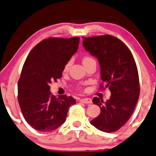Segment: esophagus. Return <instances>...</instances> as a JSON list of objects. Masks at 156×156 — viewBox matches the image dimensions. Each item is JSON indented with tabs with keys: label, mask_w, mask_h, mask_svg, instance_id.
<instances>
[{
	"label": "esophagus",
	"mask_w": 156,
	"mask_h": 156,
	"mask_svg": "<svg viewBox=\"0 0 156 156\" xmlns=\"http://www.w3.org/2000/svg\"><path fill=\"white\" fill-rule=\"evenodd\" d=\"M80 102L83 103H92V99L90 98H84L80 100Z\"/></svg>",
	"instance_id": "1"
}]
</instances>
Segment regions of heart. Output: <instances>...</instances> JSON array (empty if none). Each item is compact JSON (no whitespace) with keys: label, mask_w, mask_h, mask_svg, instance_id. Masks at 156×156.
Wrapping results in <instances>:
<instances>
[{"label":"heart","mask_w":156,"mask_h":156,"mask_svg":"<svg viewBox=\"0 0 156 156\" xmlns=\"http://www.w3.org/2000/svg\"><path fill=\"white\" fill-rule=\"evenodd\" d=\"M90 59H92L91 58H90V57H84V58H83V59H82V63H85V62H87L88 61H90ZM69 65H70V62H68L66 64V66H65V67H64V71H66L67 69H69Z\"/></svg>","instance_id":"heart-1"}]
</instances>
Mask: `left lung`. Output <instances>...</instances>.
I'll list each match as a JSON object with an SVG mask.
<instances>
[{
  "instance_id": "8db88e82",
  "label": "left lung",
  "mask_w": 156,
  "mask_h": 156,
  "mask_svg": "<svg viewBox=\"0 0 156 156\" xmlns=\"http://www.w3.org/2000/svg\"><path fill=\"white\" fill-rule=\"evenodd\" d=\"M82 43L86 51L98 58L102 81L111 93L105 102L97 97L93 99L101 113L90 124L102 132H116L131 117L139 99V75L135 61L126 45L109 34L84 37Z\"/></svg>"
}]
</instances>
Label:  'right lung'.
<instances>
[{
    "mask_svg": "<svg viewBox=\"0 0 156 156\" xmlns=\"http://www.w3.org/2000/svg\"><path fill=\"white\" fill-rule=\"evenodd\" d=\"M80 37H49L29 53L18 82V101L26 122L40 132L54 130L65 122L72 96L55 98L50 84L56 82L68 61L77 51Z\"/></svg>",
    "mask_w": 156,
    "mask_h": 156,
    "instance_id": "add662e5",
    "label": "right lung"
}]
</instances>
